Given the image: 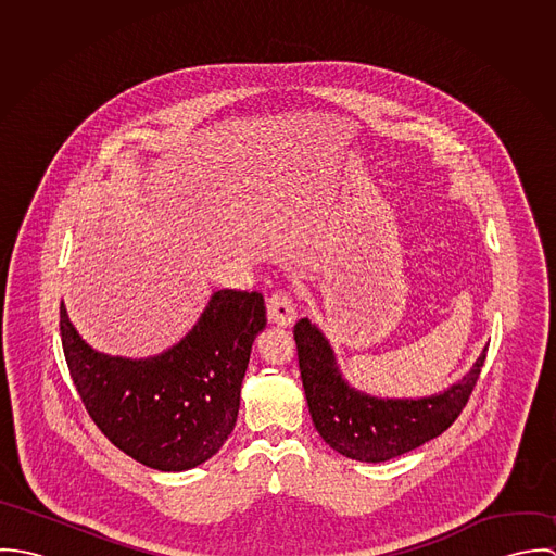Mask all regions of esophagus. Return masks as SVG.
<instances>
[{
  "label": "esophagus",
  "mask_w": 556,
  "mask_h": 556,
  "mask_svg": "<svg viewBox=\"0 0 556 556\" xmlns=\"http://www.w3.org/2000/svg\"><path fill=\"white\" fill-rule=\"evenodd\" d=\"M267 318H269V323H276L278 327H291L298 320V313H295L293 302L287 295L274 293L267 300Z\"/></svg>",
  "instance_id": "34e87169"
}]
</instances>
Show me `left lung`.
<instances>
[{"mask_svg": "<svg viewBox=\"0 0 556 556\" xmlns=\"http://www.w3.org/2000/svg\"><path fill=\"white\" fill-rule=\"evenodd\" d=\"M295 342L318 434L331 450L359 463L392 460L445 432L471 396L488 351L483 346L467 375L437 394L381 397L346 381L336 351L317 323L298 320Z\"/></svg>", "mask_w": 556, "mask_h": 556, "instance_id": "left-lung-1", "label": "left lung"}]
</instances>
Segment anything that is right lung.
I'll use <instances>...</instances> for the list:
<instances>
[{
    "mask_svg": "<svg viewBox=\"0 0 556 556\" xmlns=\"http://www.w3.org/2000/svg\"><path fill=\"white\" fill-rule=\"evenodd\" d=\"M265 323L261 293L218 289L179 342L159 355L122 357L89 346L64 302L60 308L64 355L89 417L124 454L168 473L203 465L233 432Z\"/></svg>",
    "mask_w": 556,
    "mask_h": 556,
    "instance_id": "add662e5",
    "label": "right lung"
}]
</instances>
